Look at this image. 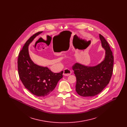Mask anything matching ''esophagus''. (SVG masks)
<instances>
[{
  "label": "esophagus",
  "instance_id": "obj_1",
  "mask_svg": "<svg viewBox=\"0 0 127 127\" xmlns=\"http://www.w3.org/2000/svg\"><path fill=\"white\" fill-rule=\"evenodd\" d=\"M71 73V71L69 69H65L63 71V75L65 76H69Z\"/></svg>",
  "mask_w": 127,
  "mask_h": 127
}]
</instances>
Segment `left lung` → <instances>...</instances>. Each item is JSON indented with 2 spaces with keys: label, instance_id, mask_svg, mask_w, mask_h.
Here are the masks:
<instances>
[{
  "label": "left lung",
  "instance_id": "obj_1",
  "mask_svg": "<svg viewBox=\"0 0 127 127\" xmlns=\"http://www.w3.org/2000/svg\"><path fill=\"white\" fill-rule=\"evenodd\" d=\"M101 47L105 51L104 60L94 66L76 63L73 70L76 77V91L82 97H93L99 93L109 82L113 72L114 58L108 43L99 34Z\"/></svg>",
  "mask_w": 127,
  "mask_h": 127
}]
</instances>
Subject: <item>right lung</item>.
I'll return each mask as SVG.
<instances>
[{
  "label": "right lung",
  "mask_w": 127,
  "mask_h": 127,
  "mask_svg": "<svg viewBox=\"0 0 127 127\" xmlns=\"http://www.w3.org/2000/svg\"><path fill=\"white\" fill-rule=\"evenodd\" d=\"M42 32H38L30 37L20 52L18 61V75L25 87L33 95L40 97L48 96L54 90L63 73H54L48 67L39 66L31 59L29 47Z\"/></svg>",
  "instance_id": "1"
}]
</instances>
